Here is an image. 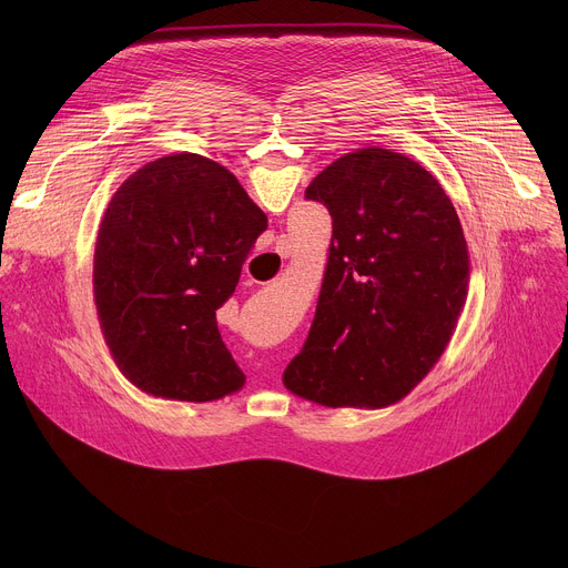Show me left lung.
Wrapping results in <instances>:
<instances>
[{"mask_svg":"<svg viewBox=\"0 0 568 568\" xmlns=\"http://www.w3.org/2000/svg\"><path fill=\"white\" fill-rule=\"evenodd\" d=\"M305 197L333 217L310 335L285 386L323 407L382 409L434 368L467 298L463 226L418 161L359 148L321 171Z\"/></svg>","mask_w":568,"mask_h":568,"instance_id":"1","label":"left lung"}]
</instances>
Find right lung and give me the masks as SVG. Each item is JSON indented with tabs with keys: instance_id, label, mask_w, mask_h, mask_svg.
<instances>
[{
	"instance_id": "1",
	"label": "right lung",
	"mask_w": 568,
	"mask_h": 568,
	"mask_svg": "<svg viewBox=\"0 0 568 568\" xmlns=\"http://www.w3.org/2000/svg\"><path fill=\"white\" fill-rule=\"evenodd\" d=\"M267 215L217 161L180 152L130 175L108 204L94 301L119 371L141 390L220 399L245 384L215 310L235 292Z\"/></svg>"
}]
</instances>
